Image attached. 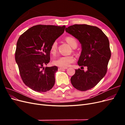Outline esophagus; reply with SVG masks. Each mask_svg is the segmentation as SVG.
Segmentation results:
<instances>
[{
    "label": "esophagus",
    "instance_id": "1",
    "mask_svg": "<svg viewBox=\"0 0 125 125\" xmlns=\"http://www.w3.org/2000/svg\"><path fill=\"white\" fill-rule=\"evenodd\" d=\"M68 68V67H58V69L59 70H62V69H66Z\"/></svg>",
    "mask_w": 125,
    "mask_h": 125
}]
</instances>
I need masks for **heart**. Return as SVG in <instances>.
<instances>
[{"label":"heart","instance_id":"b5f03b06","mask_svg":"<svg viewBox=\"0 0 125 125\" xmlns=\"http://www.w3.org/2000/svg\"><path fill=\"white\" fill-rule=\"evenodd\" d=\"M65 40L73 48H76L77 46V41L75 38L71 36H67L65 38ZM58 43L56 41H54L51 45L50 52L52 54H55L57 50ZM75 61V58L73 55H65L60 56L59 58L56 59L53 61L54 65L61 67H65L69 66L71 63Z\"/></svg>","mask_w":125,"mask_h":125}]
</instances>
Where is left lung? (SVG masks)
Instances as JSON below:
<instances>
[{
    "mask_svg": "<svg viewBox=\"0 0 125 125\" xmlns=\"http://www.w3.org/2000/svg\"><path fill=\"white\" fill-rule=\"evenodd\" d=\"M66 31L80 42L82 52L78 60L79 66H86L85 72L75 69L71 78V84L76 89L85 91L94 88L106 73L111 56L109 42L107 36L95 26L74 24Z\"/></svg>",
    "mask_w": 125,
    "mask_h": 125,
    "instance_id": "1",
    "label": "left lung"
}]
</instances>
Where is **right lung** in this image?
Wrapping results in <instances>:
<instances>
[{"mask_svg":"<svg viewBox=\"0 0 125 125\" xmlns=\"http://www.w3.org/2000/svg\"><path fill=\"white\" fill-rule=\"evenodd\" d=\"M66 26L36 25L19 38L15 59L24 83L37 92L50 90L55 84L56 66L44 67L50 62L51 45L64 32Z\"/></svg>","mask_w":125,"mask_h":125,"instance_id":"1","label":"right lung"}]
</instances>
